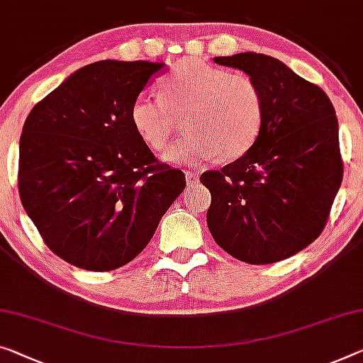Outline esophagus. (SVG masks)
Masks as SVG:
<instances>
[{"instance_id":"esophagus-1","label":"esophagus","mask_w":363,"mask_h":363,"mask_svg":"<svg viewBox=\"0 0 363 363\" xmlns=\"http://www.w3.org/2000/svg\"><path fill=\"white\" fill-rule=\"evenodd\" d=\"M185 177H186V183L191 186L196 185V183L199 182V177H198V174H194V172H186Z\"/></svg>"}]
</instances>
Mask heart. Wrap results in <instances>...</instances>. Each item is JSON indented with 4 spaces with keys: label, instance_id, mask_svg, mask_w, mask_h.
<instances>
[{
    "label": "heart",
    "instance_id": "b5f03b06",
    "mask_svg": "<svg viewBox=\"0 0 363 363\" xmlns=\"http://www.w3.org/2000/svg\"><path fill=\"white\" fill-rule=\"evenodd\" d=\"M160 99L138 97L130 121L139 139L162 150L186 115V138L164 152L167 162L196 167L247 154L264 118V97L253 77L217 68L199 58L177 61L160 81Z\"/></svg>",
    "mask_w": 363,
    "mask_h": 363
}]
</instances>
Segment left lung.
I'll return each mask as SVG.
<instances>
[{"label":"left lung","instance_id":"left-lung-1","mask_svg":"<svg viewBox=\"0 0 363 363\" xmlns=\"http://www.w3.org/2000/svg\"><path fill=\"white\" fill-rule=\"evenodd\" d=\"M214 61L258 82L264 118L247 154L201 175L211 191L208 227L233 258L277 263L320 237L330 217L344 172L336 111L323 89L267 55Z\"/></svg>","mask_w":363,"mask_h":363}]
</instances>
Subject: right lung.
<instances>
[{"label":"right lung","mask_w":363,"mask_h":363,"mask_svg":"<svg viewBox=\"0 0 363 363\" xmlns=\"http://www.w3.org/2000/svg\"><path fill=\"white\" fill-rule=\"evenodd\" d=\"M164 68L104 60L77 69L27 116L19 194L43 242L69 264L111 271L135 259L186 186L135 133L130 108Z\"/></svg>","instance_id":"add662e5"}]
</instances>
